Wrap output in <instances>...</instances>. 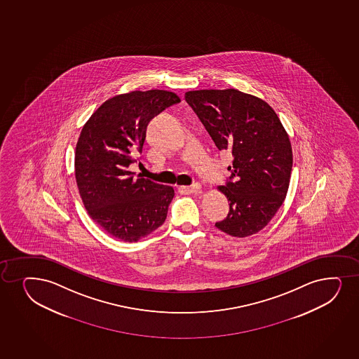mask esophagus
<instances>
[{
  "label": "esophagus",
  "instance_id": "1",
  "mask_svg": "<svg viewBox=\"0 0 359 359\" xmlns=\"http://www.w3.org/2000/svg\"><path fill=\"white\" fill-rule=\"evenodd\" d=\"M180 189L183 190V191H186V193H198L201 189V184L200 183H194L193 186L189 187H181Z\"/></svg>",
  "mask_w": 359,
  "mask_h": 359
}]
</instances>
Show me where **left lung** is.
<instances>
[{
  "instance_id": "8db88e82",
  "label": "left lung",
  "mask_w": 359,
  "mask_h": 359,
  "mask_svg": "<svg viewBox=\"0 0 359 359\" xmlns=\"http://www.w3.org/2000/svg\"><path fill=\"white\" fill-rule=\"evenodd\" d=\"M186 100L215 146L233 157L231 176L219 187L230 210L215 226L239 238L254 235L287 194L293 161L287 133L266 102L235 88L189 91Z\"/></svg>"
}]
</instances>
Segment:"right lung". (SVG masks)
<instances>
[{
	"instance_id": "1",
	"label": "right lung",
	"mask_w": 359,
	"mask_h": 359,
	"mask_svg": "<svg viewBox=\"0 0 359 359\" xmlns=\"http://www.w3.org/2000/svg\"><path fill=\"white\" fill-rule=\"evenodd\" d=\"M181 102L163 90L107 99L83 126L75 149V178L83 206L109 235L137 242L157 230L175 196L172 187L135 178L129 165L142 152L149 121ZM140 163V161H139Z\"/></svg>"
}]
</instances>
